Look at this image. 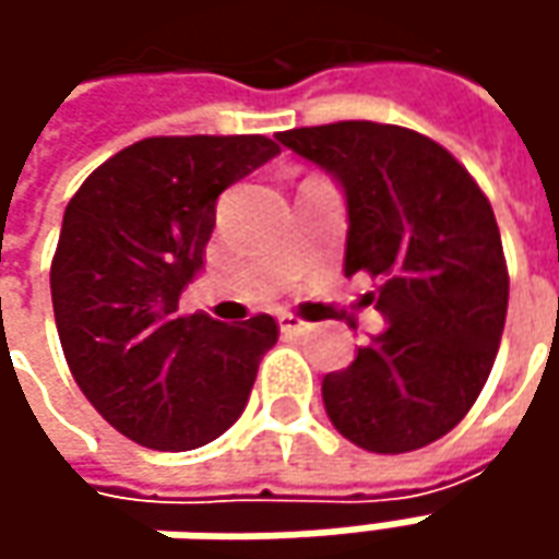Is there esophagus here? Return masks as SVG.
<instances>
[{
  "label": "esophagus",
  "instance_id": "1",
  "mask_svg": "<svg viewBox=\"0 0 559 559\" xmlns=\"http://www.w3.org/2000/svg\"><path fill=\"white\" fill-rule=\"evenodd\" d=\"M280 330H283L286 335H301V333H308L311 326H308L305 320L292 317V313H280Z\"/></svg>",
  "mask_w": 559,
  "mask_h": 559
}]
</instances>
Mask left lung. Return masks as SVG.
Instances as JSON below:
<instances>
[{"label": "left lung", "mask_w": 559, "mask_h": 559, "mask_svg": "<svg viewBox=\"0 0 559 559\" xmlns=\"http://www.w3.org/2000/svg\"><path fill=\"white\" fill-rule=\"evenodd\" d=\"M276 140L342 189L345 276L379 280L367 301L385 330L323 376L326 414L364 451L432 444L476 404L504 333L510 280L491 204L448 148L395 123L338 120Z\"/></svg>", "instance_id": "left-lung-1"}]
</instances>
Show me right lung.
<instances>
[{
	"instance_id": "1",
	"label": "right lung",
	"mask_w": 559,
	"mask_h": 559,
	"mask_svg": "<svg viewBox=\"0 0 559 559\" xmlns=\"http://www.w3.org/2000/svg\"><path fill=\"white\" fill-rule=\"evenodd\" d=\"M280 155L267 136H152L96 167L52 258L58 338L80 392L120 436L202 448L246 411L276 320L180 317L226 186Z\"/></svg>"
}]
</instances>
